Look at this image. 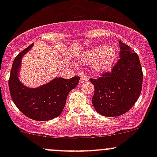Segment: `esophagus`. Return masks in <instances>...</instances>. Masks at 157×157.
Returning <instances> with one entry per match:
<instances>
[{"mask_svg": "<svg viewBox=\"0 0 157 157\" xmlns=\"http://www.w3.org/2000/svg\"><path fill=\"white\" fill-rule=\"evenodd\" d=\"M79 75H80V77H81L80 80V83H85V82H86L88 80V78L86 77V74H85L84 72H83V71H80V72H79Z\"/></svg>", "mask_w": 157, "mask_h": 157, "instance_id": "obj_1", "label": "esophagus"}]
</instances>
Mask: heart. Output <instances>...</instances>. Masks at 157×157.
I'll return each instance as SVG.
<instances>
[{
	"instance_id": "heart-1",
	"label": "heart",
	"mask_w": 157,
	"mask_h": 157,
	"mask_svg": "<svg viewBox=\"0 0 157 157\" xmlns=\"http://www.w3.org/2000/svg\"><path fill=\"white\" fill-rule=\"evenodd\" d=\"M116 56V51L112 47L98 45L85 52L82 59L88 64H94L97 61L95 64V69L99 72H103L112 67Z\"/></svg>"
}]
</instances>
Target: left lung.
Masks as SVG:
<instances>
[{
  "label": "left lung",
  "instance_id": "8db88e82",
  "mask_svg": "<svg viewBox=\"0 0 157 157\" xmlns=\"http://www.w3.org/2000/svg\"><path fill=\"white\" fill-rule=\"evenodd\" d=\"M120 59L111 72L98 79H90L94 85L92 102L96 112L106 117L126 113L140 96L143 72L137 53L119 41Z\"/></svg>",
  "mask_w": 157,
  "mask_h": 157
}]
</instances>
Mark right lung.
Listing matches in <instances>:
<instances>
[{
	"mask_svg": "<svg viewBox=\"0 0 157 157\" xmlns=\"http://www.w3.org/2000/svg\"><path fill=\"white\" fill-rule=\"evenodd\" d=\"M33 46L31 44L14 59L8 82L9 90L14 104L22 113L36 121H48L62 112L69 92L77 86L80 77H56L38 88L24 86L19 80L18 74L22 58Z\"/></svg>",
	"mask_w": 157,
	"mask_h": 157,
	"instance_id": "1",
	"label": "right lung"
}]
</instances>
